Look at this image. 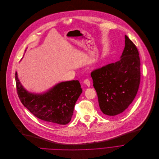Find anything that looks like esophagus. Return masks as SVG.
Listing matches in <instances>:
<instances>
[{"label":"esophagus","mask_w":159,"mask_h":159,"mask_svg":"<svg viewBox=\"0 0 159 159\" xmlns=\"http://www.w3.org/2000/svg\"><path fill=\"white\" fill-rule=\"evenodd\" d=\"M83 83L85 84V85H86L87 86H90V85H91V83H90V81L88 80V79H86V80H84V81H83Z\"/></svg>","instance_id":"1"}]
</instances>
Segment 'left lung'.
Here are the masks:
<instances>
[{
	"mask_svg": "<svg viewBox=\"0 0 159 159\" xmlns=\"http://www.w3.org/2000/svg\"><path fill=\"white\" fill-rule=\"evenodd\" d=\"M125 46L119 61L91 73L99 106L103 114L115 116L132 103L140 82V60L134 43L125 35Z\"/></svg>",
	"mask_w": 159,
	"mask_h": 159,
	"instance_id": "8db88e82",
	"label": "left lung"
}]
</instances>
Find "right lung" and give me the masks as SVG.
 <instances>
[{"instance_id":"add662e5","label":"right lung","mask_w":159,"mask_h":159,"mask_svg":"<svg viewBox=\"0 0 159 159\" xmlns=\"http://www.w3.org/2000/svg\"><path fill=\"white\" fill-rule=\"evenodd\" d=\"M18 97L30 112L49 124L66 125L73 115L75 103L82 93L78 80L61 82L44 94L27 91L20 84L16 72Z\"/></svg>"}]
</instances>
